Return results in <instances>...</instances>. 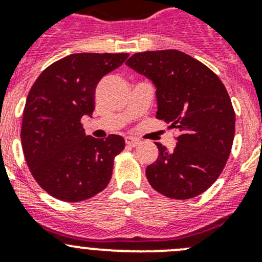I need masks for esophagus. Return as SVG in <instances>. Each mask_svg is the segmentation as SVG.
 <instances>
[{
    "mask_svg": "<svg viewBox=\"0 0 262 262\" xmlns=\"http://www.w3.org/2000/svg\"><path fill=\"white\" fill-rule=\"evenodd\" d=\"M124 142H126V144L129 145V147H135V145L139 144V139L134 138V136H126V138H124Z\"/></svg>",
    "mask_w": 262,
    "mask_h": 262,
    "instance_id": "1",
    "label": "esophagus"
}]
</instances>
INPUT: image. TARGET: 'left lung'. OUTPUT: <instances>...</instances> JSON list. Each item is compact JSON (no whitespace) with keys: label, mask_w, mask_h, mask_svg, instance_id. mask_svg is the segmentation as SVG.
<instances>
[{"label":"left lung","mask_w":262,"mask_h":262,"mask_svg":"<svg viewBox=\"0 0 262 262\" xmlns=\"http://www.w3.org/2000/svg\"><path fill=\"white\" fill-rule=\"evenodd\" d=\"M126 64L156 86L157 119L180 131L172 152L156 143L159 157L145 169L148 182L173 200L200 195L223 172L235 136V111L223 82L177 50L139 52Z\"/></svg>","instance_id":"obj_1"}]
</instances>
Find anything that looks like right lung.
Here are the masks:
<instances>
[{"label": "right lung", "instance_id": "1", "mask_svg": "<svg viewBox=\"0 0 262 262\" xmlns=\"http://www.w3.org/2000/svg\"><path fill=\"white\" fill-rule=\"evenodd\" d=\"M128 53H73L41 72L27 96L20 140L32 177L64 202L89 200L110 182L124 139L85 135L81 118L94 111L97 84Z\"/></svg>", "mask_w": 262, "mask_h": 262}]
</instances>
